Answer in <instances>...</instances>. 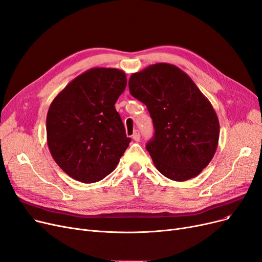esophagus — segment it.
I'll return each instance as SVG.
<instances>
[{
    "label": "esophagus",
    "mask_w": 262,
    "mask_h": 262,
    "mask_svg": "<svg viewBox=\"0 0 262 262\" xmlns=\"http://www.w3.org/2000/svg\"><path fill=\"white\" fill-rule=\"evenodd\" d=\"M133 139L135 141H137V142L140 140V133H139V130H135V133L133 135Z\"/></svg>",
    "instance_id": "34e87169"
}]
</instances>
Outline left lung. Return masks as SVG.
<instances>
[{"label":"left lung","mask_w":262,"mask_h":262,"mask_svg":"<svg viewBox=\"0 0 262 262\" xmlns=\"http://www.w3.org/2000/svg\"><path fill=\"white\" fill-rule=\"evenodd\" d=\"M128 86L153 120L155 134L146 150L158 171L177 182L200 174L220 138L219 118L210 100L186 73L168 63L134 73Z\"/></svg>","instance_id":"1"}]
</instances>
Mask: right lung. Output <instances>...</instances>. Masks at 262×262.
Instances as JSON below:
<instances>
[{
    "label": "right lung",
    "mask_w": 262,
    "mask_h": 262,
    "mask_svg": "<svg viewBox=\"0 0 262 262\" xmlns=\"http://www.w3.org/2000/svg\"><path fill=\"white\" fill-rule=\"evenodd\" d=\"M126 84L123 71L94 67L76 77L52 100L46 124L48 147L54 162L74 180H103L129 145L115 107Z\"/></svg>",
    "instance_id": "right-lung-1"
}]
</instances>
